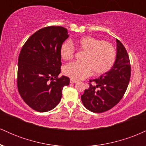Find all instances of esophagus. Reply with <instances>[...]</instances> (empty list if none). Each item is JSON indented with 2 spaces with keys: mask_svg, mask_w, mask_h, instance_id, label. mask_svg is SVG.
I'll return each mask as SVG.
<instances>
[{
  "mask_svg": "<svg viewBox=\"0 0 146 146\" xmlns=\"http://www.w3.org/2000/svg\"><path fill=\"white\" fill-rule=\"evenodd\" d=\"M76 82H77L76 80H73V79H71V80H70V83H71V84H75V83H76Z\"/></svg>",
  "mask_w": 146,
  "mask_h": 146,
  "instance_id": "obj_1",
  "label": "esophagus"
}]
</instances>
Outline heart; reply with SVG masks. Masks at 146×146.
<instances>
[{
    "label": "heart",
    "mask_w": 146,
    "mask_h": 146,
    "mask_svg": "<svg viewBox=\"0 0 146 146\" xmlns=\"http://www.w3.org/2000/svg\"><path fill=\"white\" fill-rule=\"evenodd\" d=\"M73 46L85 52L82 63L71 62L64 66V74L74 80H84L93 73L97 76L105 74L113 68L116 60V50L111 43L89 36L82 37L71 42H64L60 48L63 60H71L74 57Z\"/></svg>",
    "instance_id": "b5f03b06"
}]
</instances>
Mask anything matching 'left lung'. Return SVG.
I'll list each match as a JSON object with an SVG mask.
<instances>
[{"instance_id":"8db88e82","label":"left lung","mask_w":146,"mask_h":146,"mask_svg":"<svg viewBox=\"0 0 146 146\" xmlns=\"http://www.w3.org/2000/svg\"><path fill=\"white\" fill-rule=\"evenodd\" d=\"M117 41V57L113 68L100 78L90 80V86L81 96L84 106L93 113H101L111 109L124 95L131 74L130 59L126 49ZM92 82L96 84L95 86Z\"/></svg>"}]
</instances>
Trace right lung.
Here are the masks:
<instances>
[{
  "mask_svg": "<svg viewBox=\"0 0 146 146\" xmlns=\"http://www.w3.org/2000/svg\"><path fill=\"white\" fill-rule=\"evenodd\" d=\"M68 38L66 28L50 26L28 38L18 57L17 86L22 99L36 111H49L59 104L64 86L69 84L61 71L62 44Z\"/></svg>",
  "mask_w": 146,
  "mask_h": 146,
  "instance_id": "add662e5",
  "label": "right lung"
}]
</instances>
